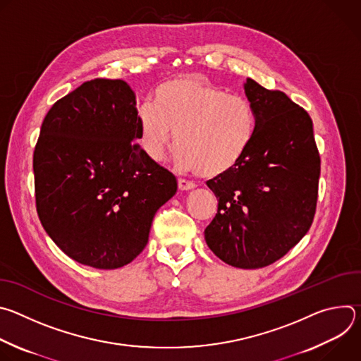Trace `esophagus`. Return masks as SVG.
<instances>
[{
	"instance_id": "esophagus-1",
	"label": "esophagus",
	"mask_w": 361,
	"mask_h": 361,
	"mask_svg": "<svg viewBox=\"0 0 361 361\" xmlns=\"http://www.w3.org/2000/svg\"><path fill=\"white\" fill-rule=\"evenodd\" d=\"M195 187V184L192 183V181H188V180H185V178H178V188L180 190H192Z\"/></svg>"
}]
</instances>
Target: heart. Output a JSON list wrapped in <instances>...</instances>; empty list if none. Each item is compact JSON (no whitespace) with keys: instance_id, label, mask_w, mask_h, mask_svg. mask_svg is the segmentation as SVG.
Wrapping results in <instances>:
<instances>
[{"instance_id":"b5f03b06","label":"heart","mask_w":361,"mask_h":361,"mask_svg":"<svg viewBox=\"0 0 361 361\" xmlns=\"http://www.w3.org/2000/svg\"><path fill=\"white\" fill-rule=\"evenodd\" d=\"M140 142L160 161L174 142L181 167L216 177L230 171L248 149L257 126L250 101L192 77L160 85L154 104L137 109Z\"/></svg>"}]
</instances>
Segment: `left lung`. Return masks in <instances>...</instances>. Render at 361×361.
<instances>
[{"mask_svg": "<svg viewBox=\"0 0 361 361\" xmlns=\"http://www.w3.org/2000/svg\"><path fill=\"white\" fill-rule=\"evenodd\" d=\"M244 90L255 113V133L243 159L207 181L219 210L204 237L224 263L262 269L281 259L312 227L320 154L304 109L251 78Z\"/></svg>", "mask_w": 361, "mask_h": 361, "instance_id": "obj_1", "label": "left lung"}]
</instances>
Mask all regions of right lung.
<instances>
[{"label": "right lung", "instance_id": "add662e5", "mask_svg": "<svg viewBox=\"0 0 361 361\" xmlns=\"http://www.w3.org/2000/svg\"><path fill=\"white\" fill-rule=\"evenodd\" d=\"M138 138L135 94L123 80L81 84L42 121L32 159L37 213L51 240L84 266L131 263L177 191L176 176Z\"/></svg>", "mask_w": 361, "mask_h": 361}]
</instances>
